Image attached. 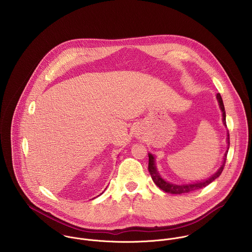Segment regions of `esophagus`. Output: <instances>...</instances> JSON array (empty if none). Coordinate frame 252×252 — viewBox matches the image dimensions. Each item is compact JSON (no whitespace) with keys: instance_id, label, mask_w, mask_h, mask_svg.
Returning <instances> with one entry per match:
<instances>
[{"instance_id":"obj_1","label":"esophagus","mask_w":252,"mask_h":252,"mask_svg":"<svg viewBox=\"0 0 252 252\" xmlns=\"http://www.w3.org/2000/svg\"><path fill=\"white\" fill-rule=\"evenodd\" d=\"M144 136V129L141 127V126H138L137 128H136V130H135V137L137 138V139H143Z\"/></svg>"}]
</instances>
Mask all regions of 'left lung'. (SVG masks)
<instances>
[{
  "label": "left lung",
  "instance_id": "left-lung-1",
  "mask_svg": "<svg viewBox=\"0 0 252 252\" xmlns=\"http://www.w3.org/2000/svg\"><path fill=\"white\" fill-rule=\"evenodd\" d=\"M216 99L218 101V105H219V108L222 111V121H223V124L226 126V113H225V108H224V105H223V101H222V98L220 96V94L218 93L216 95ZM227 144H228V147H227V150L224 154V158H223V162H222V165L221 167L216 171V174H214L211 178L207 179V180H203V181H197V182H193V183H186V184H175V183H172V182H169L167 180H164L159 172L157 171V168H156V165H155V157L154 155H152L151 153H148V171H149V174L152 178V180L154 181V183L160 188L162 189L163 191L167 192V193H171V194H182V193H187V192H191V191H195V190H198V189H201L207 185H209L210 183H212L214 180L217 179L223 169H224V166H225V162H226V157H227V153H228V149H229V146H230V138H229V133L227 135Z\"/></svg>",
  "mask_w": 252,
  "mask_h": 252
}]
</instances>
